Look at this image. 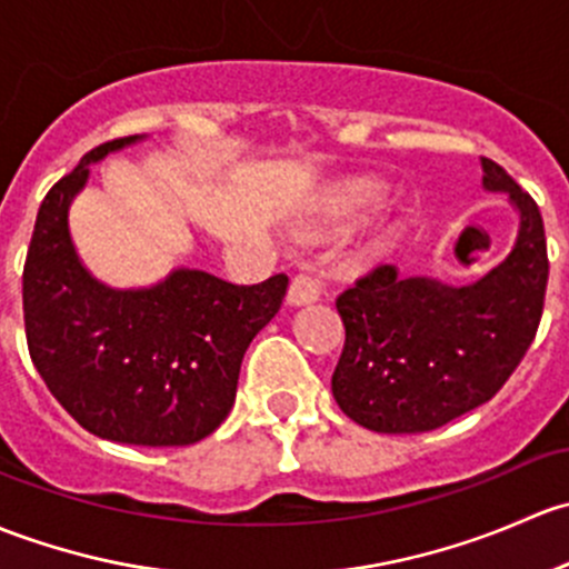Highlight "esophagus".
Wrapping results in <instances>:
<instances>
[{"label": "esophagus", "instance_id": "obj_1", "mask_svg": "<svg viewBox=\"0 0 569 569\" xmlns=\"http://www.w3.org/2000/svg\"><path fill=\"white\" fill-rule=\"evenodd\" d=\"M320 292H323V277L312 266H301V271L292 277L290 290H287V301L292 307H303V303L318 301Z\"/></svg>", "mask_w": 569, "mask_h": 569}]
</instances>
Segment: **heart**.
Instances as JSON below:
<instances>
[{
  "label": "heart",
  "mask_w": 569,
  "mask_h": 569,
  "mask_svg": "<svg viewBox=\"0 0 569 569\" xmlns=\"http://www.w3.org/2000/svg\"><path fill=\"white\" fill-rule=\"evenodd\" d=\"M375 199H378V186H375L372 180H350V183L339 186V189L326 199V204L320 208V216L315 221H309L307 230H337V227L348 224L356 216L365 213L367 208H372Z\"/></svg>",
  "instance_id": "1"
}]
</instances>
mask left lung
I'll return each mask as SVG.
<instances>
[{
	"mask_svg": "<svg viewBox=\"0 0 569 569\" xmlns=\"http://www.w3.org/2000/svg\"><path fill=\"white\" fill-rule=\"evenodd\" d=\"M482 189L507 194L518 213L512 249L485 277L447 284L380 266L337 298L345 348L331 391L356 425L436 430L488 402L535 342L548 284L540 208L490 158Z\"/></svg>",
	"mask_w": 569,
	"mask_h": 569,
	"instance_id": "8db88e82",
	"label": "left lung"
}]
</instances>
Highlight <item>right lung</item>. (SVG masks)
Returning <instances> with one entry per match:
<instances>
[{"label":"right lung","instance_id":"obj_1","mask_svg":"<svg viewBox=\"0 0 569 569\" xmlns=\"http://www.w3.org/2000/svg\"><path fill=\"white\" fill-rule=\"evenodd\" d=\"M142 139L90 150L51 186L23 266V323L40 378L84 430L133 447H189L227 419L246 348L279 312L290 279L230 284L174 268L122 290L92 277L70 238V204L92 163Z\"/></svg>","mask_w":569,"mask_h":569}]
</instances>
